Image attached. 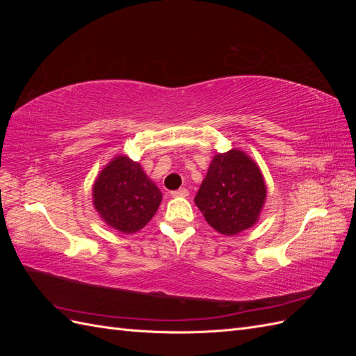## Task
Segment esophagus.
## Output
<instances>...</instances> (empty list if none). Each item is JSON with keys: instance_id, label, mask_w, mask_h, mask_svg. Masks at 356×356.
Masks as SVG:
<instances>
[{"instance_id": "obj_1", "label": "esophagus", "mask_w": 356, "mask_h": 356, "mask_svg": "<svg viewBox=\"0 0 356 356\" xmlns=\"http://www.w3.org/2000/svg\"><path fill=\"white\" fill-rule=\"evenodd\" d=\"M170 196L172 197H186L188 196V190L187 188H179L175 191H170Z\"/></svg>"}]
</instances>
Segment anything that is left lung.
Segmentation results:
<instances>
[{
	"instance_id": "obj_1",
	"label": "left lung",
	"mask_w": 356,
	"mask_h": 356,
	"mask_svg": "<svg viewBox=\"0 0 356 356\" xmlns=\"http://www.w3.org/2000/svg\"><path fill=\"white\" fill-rule=\"evenodd\" d=\"M266 200L260 169L239 149L217 154L195 197L211 227L225 236L238 234L257 221Z\"/></svg>"
}]
</instances>
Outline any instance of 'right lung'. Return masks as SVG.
Instances as JSON below:
<instances>
[{
    "label": "right lung",
    "instance_id": "1",
    "mask_svg": "<svg viewBox=\"0 0 356 356\" xmlns=\"http://www.w3.org/2000/svg\"><path fill=\"white\" fill-rule=\"evenodd\" d=\"M161 193L136 161L115 157L96 179L93 204L102 220L122 233H135L153 218Z\"/></svg>",
    "mask_w": 356,
    "mask_h": 356
}]
</instances>
